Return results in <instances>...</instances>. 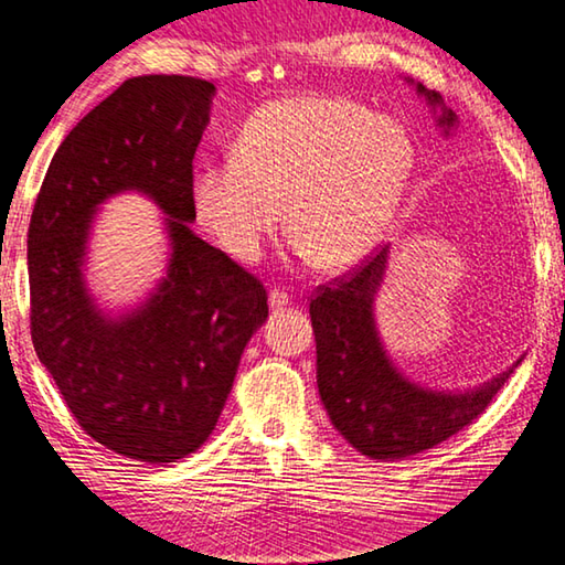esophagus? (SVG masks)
I'll return each instance as SVG.
<instances>
[{
    "instance_id": "obj_1",
    "label": "esophagus",
    "mask_w": 565,
    "mask_h": 565,
    "mask_svg": "<svg viewBox=\"0 0 565 565\" xmlns=\"http://www.w3.org/2000/svg\"><path fill=\"white\" fill-rule=\"evenodd\" d=\"M290 305V292L285 290V288H273L270 290V308L273 310H282V308H288Z\"/></svg>"
}]
</instances>
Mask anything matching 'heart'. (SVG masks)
Here are the masks:
<instances>
[{
	"label": "heart",
	"instance_id": "heart-1",
	"mask_svg": "<svg viewBox=\"0 0 565 565\" xmlns=\"http://www.w3.org/2000/svg\"><path fill=\"white\" fill-rule=\"evenodd\" d=\"M413 164L397 119L343 97H288L247 119L233 157L195 164L190 198L237 260H257L288 215L302 255L348 267L391 225Z\"/></svg>",
	"mask_w": 565,
	"mask_h": 565
}]
</instances>
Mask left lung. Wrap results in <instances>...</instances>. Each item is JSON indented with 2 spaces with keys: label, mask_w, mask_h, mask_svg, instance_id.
Listing matches in <instances>:
<instances>
[{
  "label": "left lung",
  "mask_w": 565,
  "mask_h": 565,
  "mask_svg": "<svg viewBox=\"0 0 565 565\" xmlns=\"http://www.w3.org/2000/svg\"><path fill=\"white\" fill-rule=\"evenodd\" d=\"M430 105L438 92L418 85ZM446 109L440 125L452 127ZM387 247L370 253L353 270L312 292L310 320L318 345V391L330 420L350 446L375 460H401L436 448L473 423L508 383L513 367L478 391H425L397 373L387 360L373 320Z\"/></svg>",
  "instance_id": "8db88e82"
}]
</instances>
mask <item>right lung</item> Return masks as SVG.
<instances>
[{"mask_svg":"<svg viewBox=\"0 0 565 565\" xmlns=\"http://www.w3.org/2000/svg\"><path fill=\"white\" fill-rule=\"evenodd\" d=\"M212 95V82L184 74L125 79L54 152L26 233L36 358L89 438L147 466L210 438L239 355L267 320L265 285L188 225ZM125 189L169 215L173 257L153 298L113 321L88 298L81 263L96 205Z\"/></svg>","mask_w":565,"mask_h":565,"instance_id":"right-lung-1","label":"right lung"}]
</instances>
